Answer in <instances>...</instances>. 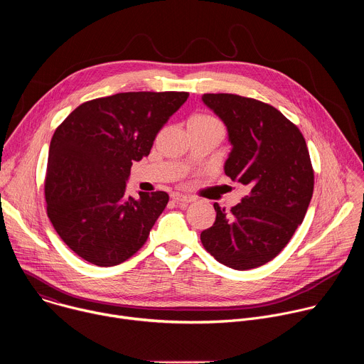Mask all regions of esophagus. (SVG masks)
<instances>
[{
    "label": "esophagus",
    "mask_w": 364,
    "mask_h": 364,
    "mask_svg": "<svg viewBox=\"0 0 364 364\" xmlns=\"http://www.w3.org/2000/svg\"><path fill=\"white\" fill-rule=\"evenodd\" d=\"M171 197H173V200H174L177 204H187V203L193 201V198H191V197L184 196V194H180V193H173V194H171Z\"/></svg>",
    "instance_id": "34e87169"
}]
</instances>
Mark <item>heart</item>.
Segmentation results:
<instances>
[{
  "instance_id": "heart-1",
  "label": "heart",
  "mask_w": 364,
  "mask_h": 364,
  "mask_svg": "<svg viewBox=\"0 0 364 364\" xmlns=\"http://www.w3.org/2000/svg\"><path fill=\"white\" fill-rule=\"evenodd\" d=\"M191 119H197V121H203V122H218L215 118L207 117V115H197V117H193Z\"/></svg>"
}]
</instances>
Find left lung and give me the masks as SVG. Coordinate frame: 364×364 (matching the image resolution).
<instances>
[{
  "instance_id": "obj_1",
  "label": "left lung",
  "mask_w": 364,
  "mask_h": 364,
  "mask_svg": "<svg viewBox=\"0 0 364 364\" xmlns=\"http://www.w3.org/2000/svg\"><path fill=\"white\" fill-rule=\"evenodd\" d=\"M204 105L228 129L225 174L249 191L230 212L215 203L216 220L201 232L205 250L237 271L262 267L302 223L314 190L305 139L278 109L232 93H205Z\"/></svg>"
}]
</instances>
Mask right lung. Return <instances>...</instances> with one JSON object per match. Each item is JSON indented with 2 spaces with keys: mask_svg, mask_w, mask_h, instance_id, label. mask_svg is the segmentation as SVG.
Returning a JSON list of instances; mask_svg holds the SVG:
<instances>
[{
  "mask_svg": "<svg viewBox=\"0 0 364 364\" xmlns=\"http://www.w3.org/2000/svg\"><path fill=\"white\" fill-rule=\"evenodd\" d=\"M187 92H127L82 103L51 138L48 219L85 261L115 267L142 247L168 203L166 191L134 198L127 183Z\"/></svg>",
  "mask_w": 364,
  "mask_h": 364,
  "instance_id": "right-lung-1",
  "label": "right lung"
}]
</instances>
